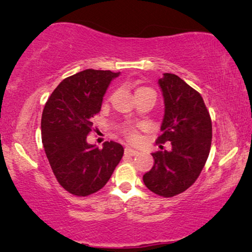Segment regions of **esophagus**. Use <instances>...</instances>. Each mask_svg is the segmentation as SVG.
<instances>
[{
    "instance_id": "34e87169",
    "label": "esophagus",
    "mask_w": 252,
    "mask_h": 252,
    "mask_svg": "<svg viewBox=\"0 0 252 252\" xmlns=\"http://www.w3.org/2000/svg\"><path fill=\"white\" fill-rule=\"evenodd\" d=\"M125 154L129 155V156H136V155L139 154V151L134 150V149H132V148H129V147H126L125 148Z\"/></svg>"
}]
</instances>
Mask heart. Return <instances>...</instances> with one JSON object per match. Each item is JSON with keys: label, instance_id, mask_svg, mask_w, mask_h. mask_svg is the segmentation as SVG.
Masks as SVG:
<instances>
[{"label": "heart", "instance_id": "obj_1", "mask_svg": "<svg viewBox=\"0 0 252 252\" xmlns=\"http://www.w3.org/2000/svg\"><path fill=\"white\" fill-rule=\"evenodd\" d=\"M141 89H146V88H139L137 91H141ZM125 134H126V137L129 141H136L137 137H139V135H137V130L134 128V127H128V128H126Z\"/></svg>", "mask_w": 252, "mask_h": 252}]
</instances>
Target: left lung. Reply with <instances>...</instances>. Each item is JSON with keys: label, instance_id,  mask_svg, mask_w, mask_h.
<instances>
[{"label": "left lung", "instance_id": "8db88e82", "mask_svg": "<svg viewBox=\"0 0 252 252\" xmlns=\"http://www.w3.org/2000/svg\"><path fill=\"white\" fill-rule=\"evenodd\" d=\"M158 85L165 113L157 142L170 141L171 149L151 154L155 164L143 182L167 198L187 190L201 174L211 148L212 123L201 94L178 75L164 73Z\"/></svg>", "mask_w": 252, "mask_h": 252}]
</instances>
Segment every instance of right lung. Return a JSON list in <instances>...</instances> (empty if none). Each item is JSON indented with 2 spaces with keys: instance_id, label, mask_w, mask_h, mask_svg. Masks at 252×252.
<instances>
[{
  "instance_id": "right-lung-1",
  "label": "right lung",
  "mask_w": 252,
  "mask_h": 252,
  "mask_svg": "<svg viewBox=\"0 0 252 252\" xmlns=\"http://www.w3.org/2000/svg\"><path fill=\"white\" fill-rule=\"evenodd\" d=\"M120 72L88 70L64 79L44 105L42 144L58 184L75 196L104 187L124 155L122 144L106 141L102 149L87 143L93 118Z\"/></svg>"
}]
</instances>
